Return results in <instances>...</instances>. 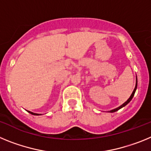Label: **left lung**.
<instances>
[{"mask_svg":"<svg viewBox=\"0 0 151 151\" xmlns=\"http://www.w3.org/2000/svg\"><path fill=\"white\" fill-rule=\"evenodd\" d=\"M137 86H138V79H137V76H136V83H135V87H134V91H132V94H131V96H130V97H129V99H128L127 101H125V102L124 103V104H122L121 105V106H119V107L115 108V109H113V110H110V111H108V112H109V113H114V112L117 111V110H120L121 108H122V107H124V106H126V105H127L128 104H129V103L131 101H132V98H133V97H134V93H135V91H136V89H137Z\"/></svg>","mask_w":151,"mask_h":151,"instance_id":"1","label":"left lung"}]
</instances>
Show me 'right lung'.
<instances>
[{
	"mask_svg": "<svg viewBox=\"0 0 151 151\" xmlns=\"http://www.w3.org/2000/svg\"><path fill=\"white\" fill-rule=\"evenodd\" d=\"M27 111L29 112V113H31L32 115H34V116H40V115H41V114H39V113H32V112L29 111V110H27Z\"/></svg>",
	"mask_w": 151,
	"mask_h": 151,
	"instance_id": "1",
	"label": "right lung"
}]
</instances>
